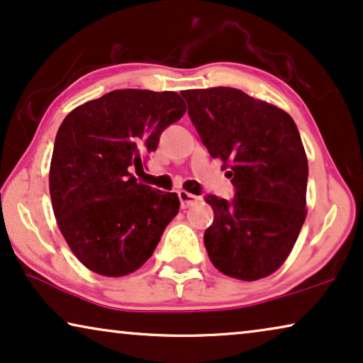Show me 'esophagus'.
Here are the masks:
<instances>
[{"mask_svg": "<svg viewBox=\"0 0 363 363\" xmlns=\"http://www.w3.org/2000/svg\"><path fill=\"white\" fill-rule=\"evenodd\" d=\"M178 198H180V205L182 208H190L193 205H196L198 200H200V196L193 195V193H188L185 190L178 191Z\"/></svg>", "mask_w": 363, "mask_h": 363, "instance_id": "34e87169", "label": "esophagus"}]
</instances>
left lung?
<instances>
[{"instance_id": "obj_1", "label": "left lung", "mask_w": 363, "mask_h": 363, "mask_svg": "<svg viewBox=\"0 0 363 363\" xmlns=\"http://www.w3.org/2000/svg\"><path fill=\"white\" fill-rule=\"evenodd\" d=\"M182 96L213 158H220L235 198L206 196L215 220L205 231L210 261L223 274L257 281L291 255L307 208V155L282 108L233 87L191 89Z\"/></svg>"}]
</instances>
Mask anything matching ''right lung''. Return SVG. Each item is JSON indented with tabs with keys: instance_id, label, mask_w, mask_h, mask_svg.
I'll list each match as a JSON object with an SVG mask.
<instances>
[{
	"instance_id": "add662e5",
	"label": "right lung",
	"mask_w": 363,
	"mask_h": 363,
	"mask_svg": "<svg viewBox=\"0 0 363 363\" xmlns=\"http://www.w3.org/2000/svg\"><path fill=\"white\" fill-rule=\"evenodd\" d=\"M186 111L177 92L122 89L74 108L59 127L49 168L57 226L74 256L101 276L137 271L180 210L177 193L143 185L160 133Z\"/></svg>"
}]
</instances>
